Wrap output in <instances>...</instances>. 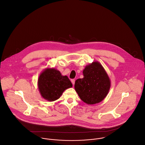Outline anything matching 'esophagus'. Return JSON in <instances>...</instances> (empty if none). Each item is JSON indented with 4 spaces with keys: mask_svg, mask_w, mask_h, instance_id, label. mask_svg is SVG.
Instances as JSON below:
<instances>
[{
    "mask_svg": "<svg viewBox=\"0 0 145 145\" xmlns=\"http://www.w3.org/2000/svg\"><path fill=\"white\" fill-rule=\"evenodd\" d=\"M71 82H72L73 85H74V83H75V80H74V79H72V80H71Z\"/></svg>",
    "mask_w": 145,
    "mask_h": 145,
    "instance_id": "esophagus-1",
    "label": "esophagus"
}]
</instances>
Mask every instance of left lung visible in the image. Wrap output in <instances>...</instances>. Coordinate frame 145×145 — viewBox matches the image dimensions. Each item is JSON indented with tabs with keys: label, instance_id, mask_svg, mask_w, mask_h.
I'll return each instance as SVG.
<instances>
[{
	"label": "left lung",
	"instance_id": "obj_1",
	"mask_svg": "<svg viewBox=\"0 0 145 145\" xmlns=\"http://www.w3.org/2000/svg\"><path fill=\"white\" fill-rule=\"evenodd\" d=\"M84 78L77 79L74 88L80 99L92 105L103 101L110 88V80L101 64L93 61L83 71Z\"/></svg>",
	"mask_w": 145,
	"mask_h": 145
}]
</instances>
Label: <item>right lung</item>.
<instances>
[{
  "label": "right lung",
  "mask_w": 145,
  "mask_h": 145,
  "mask_svg": "<svg viewBox=\"0 0 145 145\" xmlns=\"http://www.w3.org/2000/svg\"><path fill=\"white\" fill-rule=\"evenodd\" d=\"M72 87L68 77L62 76L54 68H46L38 79V88L41 96L49 101L57 100L66 89Z\"/></svg>",
  "instance_id": "obj_1"
}]
</instances>
